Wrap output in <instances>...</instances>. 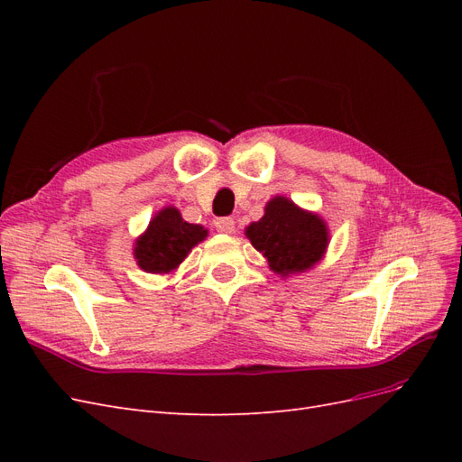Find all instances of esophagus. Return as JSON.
<instances>
[{"mask_svg": "<svg viewBox=\"0 0 462 462\" xmlns=\"http://www.w3.org/2000/svg\"><path fill=\"white\" fill-rule=\"evenodd\" d=\"M216 229L219 233L231 235L235 231V219L233 217H219V219H216Z\"/></svg>", "mask_w": 462, "mask_h": 462, "instance_id": "obj_1", "label": "esophagus"}]
</instances>
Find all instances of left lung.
<instances>
[{
  "label": "left lung",
  "mask_w": 462,
  "mask_h": 462,
  "mask_svg": "<svg viewBox=\"0 0 462 462\" xmlns=\"http://www.w3.org/2000/svg\"><path fill=\"white\" fill-rule=\"evenodd\" d=\"M245 235L279 275L300 273L324 258L329 243L326 221L285 197L272 199L263 216Z\"/></svg>",
  "instance_id": "obj_1"
}]
</instances>
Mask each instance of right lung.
<instances>
[{"label":"right lung","instance_id":"add662e5","mask_svg":"<svg viewBox=\"0 0 462 462\" xmlns=\"http://www.w3.org/2000/svg\"><path fill=\"white\" fill-rule=\"evenodd\" d=\"M208 236L197 223H187L173 206H167L152 217L148 229L134 241V258L146 273H170L179 268L192 246Z\"/></svg>","mask_w":462,"mask_h":462}]
</instances>
